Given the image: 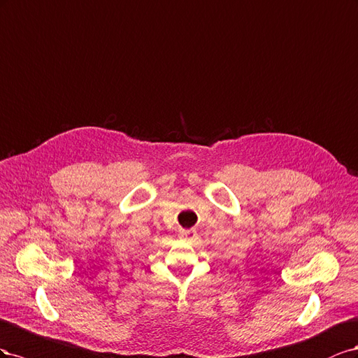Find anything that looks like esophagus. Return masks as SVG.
Listing matches in <instances>:
<instances>
[{
    "mask_svg": "<svg viewBox=\"0 0 358 358\" xmlns=\"http://www.w3.org/2000/svg\"><path fill=\"white\" fill-rule=\"evenodd\" d=\"M178 236H180V238L186 240V241H193L196 238V231L195 229H180Z\"/></svg>",
    "mask_w": 358,
    "mask_h": 358,
    "instance_id": "obj_1",
    "label": "esophagus"
}]
</instances>
